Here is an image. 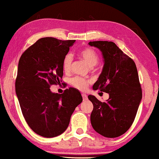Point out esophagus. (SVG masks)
Here are the masks:
<instances>
[{
	"mask_svg": "<svg viewBox=\"0 0 159 159\" xmlns=\"http://www.w3.org/2000/svg\"><path fill=\"white\" fill-rule=\"evenodd\" d=\"M82 98H83V101L87 100V96L85 95V94H82Z\"/></svg>",
	"mask_w": 159,
	"mask_h": 159,
	"instance_id": "obj_1",
	"label": "esophagus"
}]
</instances>
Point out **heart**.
<instances>
[{
  "mask_svg": "<svg viewBox=\"0 0 159 159\" xmlns=\"http://www.w3.org/2000/svg\"><path fill=\"white\" fill-rule=\"evenodd\" d=\"M79 56L86 61L89 66H95L99 61V56L95 49L92 48H84L78 52ZM72 63V57L67 54L64 57L62 61V68L65 72H70ZM70 83L76 89L80 91H84L89 86V81L80 77H75L71 79Z\"/></svg>",
  "mask_w": 159,
  "mask_h": 159,
  "instance_id": "1",
  "label": "heart"
}]
</instances>
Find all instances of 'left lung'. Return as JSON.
<instances>
[{
	"label": "left lung",
	"mask_w": 159,
	"mask_h": 159,
	"mask_svg": "<svg viewBox=\"0 0 159 159\" xmlns=\"http://www.w3.org/2000/svg\"><path fill=\"white\" fill-rule=\"evenodd\" d=\"M89 44L102 52L105 61L102 72L93 88L110 96L103 102L95 96H88L93 104L91 124L103 136H120L132 125L142 99L136 65L114 42L96 41Z\"/></svg>",
	"instance_id": "1"
}]
</instances>
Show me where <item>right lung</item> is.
Masks as SVG:
<instances>
[{"mask_svg": "<svg viewBox=\"0 0 159 159\" xmlns=\"http://www.w3.org/2000/svg\"><path fill=\"white\" fill-rule=\"evenodd\" d=\"M75 40L41 38L23 53L18 61L16 93L26 122L36 134L53 138L66 130L76 107L82 101L77 89L63 94L50 87L61 82L62 61Z\"/></svg>", "mask_w": 159, "mask_h": 159, "instance_id": "obj_1", "label": "right lung"}]
</instances>
